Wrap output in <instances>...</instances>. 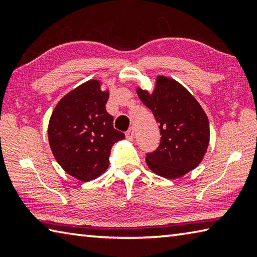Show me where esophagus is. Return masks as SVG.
<instances>
[{
  "mask_svg": "<svg viewBox=\"0 0 257 257\" xmlns=\"http://www.w3.org/2000/svg\"><path fill=\"white\" fill-rule=\"evenodd\" d=\"M125 137H127L128 139H130V141H133L134 137H135V129L132 127L128 129V132L125 133Z\"/></svg>",
  "mask_w": 257,
  "mask_h": 257,
  "instance_id": "esophagus-1",
  "label": "esophagus"
}]
</instances>
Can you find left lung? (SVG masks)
Masks as SVG:
<instances>
[{
  "label": "left lung",
  "instance_id": "left-lung-1",
  "mask_svg": "<svg viewBox=\"0 0 257 257\" xmlns=\"http://www.w3.org/2000/svg\"><path fill=\"white\" fill-rule=\"evenodd\" d=\"M141 101L159 123L158 149L146 154V163L156 175L175 179L201 163L210 142L205 112L188 90L168 77L156 78L154 92L137 89Z\"/></svg>",
  "mask_w": 257,
  "mask_h": 257
}]
</instances>
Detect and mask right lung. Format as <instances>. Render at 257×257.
I'll return each instance as SVG.
<instances>
[{"mask_svg":"<svg viewBox=\"0 0 257 257\" xmlns=\"http://www.w3.org/2000/svg\"><path fill=\"white\" fill-rule=\"evenodd\" d=\"M107 99L108 92H102L99 81L89 80L66 95L52 112L51 150L64 171L80 181L101 176L110 164L113 144L124 138L113 128Z\"/></svg>","mask_w":257,"mask_h":257,"instance_id":"add662e5","label":"right lung"}]
</instances>
